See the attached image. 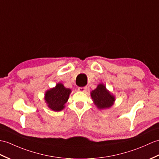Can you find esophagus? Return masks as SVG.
<instances>
[{"instance_id":"obj_1","label":"esophagus","mask_w":159,"mask_h":159,"mask_svg":"<svg viewBox=\"0 0 159 159\" xmlns=\"http://www.w3.org/2000/svg\"><path fill=\"white\" fill-rule=\"evenodd\" d=\"M87 87H79V91H85L86 90H87Z\"/></svg>"}]
</instances>
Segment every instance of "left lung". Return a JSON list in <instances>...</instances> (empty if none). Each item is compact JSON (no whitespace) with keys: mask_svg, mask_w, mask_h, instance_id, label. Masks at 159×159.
<instances>
[{"mask_svg":"<svg viewBox=\"0 0 159 159\" xmlns=\"http://www.w3.org/2000/svg\"><path fill=\"white\" fill-rule=\"evenodd\" d=\"M91 98L94 104L99 109H105L112 106L114 102V97L107 91L103 84H98V87L91 93Z\"/></svg>","mask_w":159,"mask_h":159,"instance_id":"left-lung-1","label":"left lung"}]
</instances>
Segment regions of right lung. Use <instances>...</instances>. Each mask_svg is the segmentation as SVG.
<instances>
[{"instance_id":"1","label":"right lung","mask_w":159,"mask_h":159,"mask_svg":"<svg viewBox=\"0 0 159 159\" xmlns=\"http://www.w3.org/2000/svg\"><path fill=\"white\" fill-rule=\"evenodd\" d=\"M71 90L65 88L61 83H58L55 88L47 91L45 94V101L48 107L54 111H60L64 108Z\"/></svg>"}]
</instances>
